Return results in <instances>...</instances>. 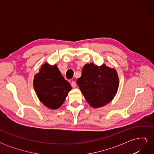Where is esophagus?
I'll return each instance as SVG.
<instances>
[{"instance_id": "obj_1", "label": "esophagus", "mask_w": 154, "mask_h": 154, "mask_svg": "<svg viewBox=\"0 0 154 154\" xmlns=\"http://www.w3.org/2000/svg\"><path fill=\"white\" fill-rule=\"evenodd\" d=\"M71 86L73 87V88H75L76 87V83L74 82V81H72L71 82Z\"/></svg>"}]
</instances>
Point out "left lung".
<instances>
[{
  "instance_id": "1",
  "label": "left lung",
  "mask_w": 154,
  "mask_h": 154,
  "mask_svg": "<svg viewBox=\"0 0 154 154\" xmlns=\"http://www.w3.org/2000/svg\"><path fill=\"white\" fill-rule=\"evenodd\" d=\"M76 83L89 105L99 108L113 100L118 89L119 78L114 68L91 63L83 66Z\"/></svg>"
}]
</instances>
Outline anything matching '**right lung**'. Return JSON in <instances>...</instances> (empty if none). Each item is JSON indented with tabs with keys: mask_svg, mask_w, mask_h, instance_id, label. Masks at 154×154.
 Listing matches in <instances>:
<instances>
[{
	"mask_svg": "<svg viewBox=\"0 0 154 154\" xmlns=\"http://www.w3.org/2000/svg\"><path fill=\"white\" fill-rule=\"evenodd\" d=\"M33 85L40 101L51 109L61 106L68 92L72 89L70 83L65 80L60 73L57 64L50 66L48 63L42 65L39 72L35 75Z\"/></svg>",
	"mask_w": 154,
	"mask_h": 154,
	"instance_id": "obj_1",
	"label": "right lung"
}]
</instances>
